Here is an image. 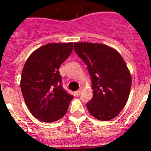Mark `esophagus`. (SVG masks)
<instances>
[{"instance_id":"obj_1","label":"esophagus","mask_w":151,"mask_h":151,"mask_svg":"<svg viewBox=\"0 0 151 151\" xmlns=\"http://www.w3.org/2000/svg\"><path fill=\"white\" fill-rule=\"evenodd\" d=\"M81 91H82V89H81V88H79V89H78V91H77L76 92V96H79L80 94H81Z\"/></svg>"}]
</instances>
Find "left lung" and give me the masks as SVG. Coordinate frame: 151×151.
Returning a JSON list of instances; mask_svg holds the SVG:
<instances>
[{
	"label": "left lung",
	"instance_id": "obj_1",
	"mask_svg": "<svg viewBox=\"0 0 151 151\" xmlns=\"http://www.w3.org/2000/svg\"><path fill=\"white\" fill-rule=\"evenodd\" d=\"M74 50L88 66L93 97L89 112L99 121H109L121 112L129 98L132 78L118 52L108 45L75 42Z\"/></svg>",
	"mask_w": 151,
	"mask_h": 151
}]
</instances>
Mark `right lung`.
Returning a JSON list of instances; mask_svg holds the SVG:
<instances>
[{
    "label": "right lung",
    "mask_w": 151,
    "mask_h": 151,
    "mask_svg": "<svg viewBox=\"0 0 151 151\" xmlns=\"http://www.w3.org/2000/svg\"><path fill=\"white\" fill-rule=\"evenodd\" d=\"M73 43H49L37 48L26 60L21 90L30 113L43 122H54L66 114L73 96L62 87L60 64L68 58Z\"/></svg>",
    "instance_id": "1"
}]
</instances>
